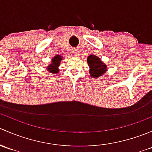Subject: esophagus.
Returning <instances> with one entry per match:
<instances>
[{"instance_id": "esophagus-1", "label": "esophagus", "mask_w": 152, "mask_h": 152, "mask_svg": "<svg viewBox=\"0 0 152 152\" xmlns=\"http://www.w3.org/2000/svg\"><path fill=\"white\" fill-rule=\"evenodd\" d=\"M72 52H73V55L74 56H79V50H78V49L76 48L73 49V50H72Z\"/></svg>"}]
</instances>
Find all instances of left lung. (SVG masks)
Masks as SVG:
<instances>
[{
	"label": "left lung",
	"mask_w": 152,
	"mask_h": 152,
	"mask_svg": "<svg viewBox=\"0 0 152 152\" xmlns=\"http://www.w3.org/2000/svg\"><path fill=\"white\" fill-rule=\"evenodd\" d=\"M87 63L90 68V73L92 77H99L107 70V65H104L98 56L94 55H90L87 57Z\"/></svg>",
	"instance_id": "left-lung-1"
}]
</instances>
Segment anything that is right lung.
Wrapping results in <instances>:
<instances>
[{"label":"right lung","mask_w":152,"mask_h":152,"mask_svg":"<svg viewBox=\"0 0 152 152\" xmlns=\"http://www.w3.org/2000/svg\"><path fill=\"white\" fill-rule=\"evenodd\" d=\"M62 59V56H59V55L55 56V57L53 59V60H52V63L48 66L47 67L48 70L50 73H58V72H59L58 67H59V63H60Z\"/></svg>","instance_id":"obj_1"}]
</instances>
